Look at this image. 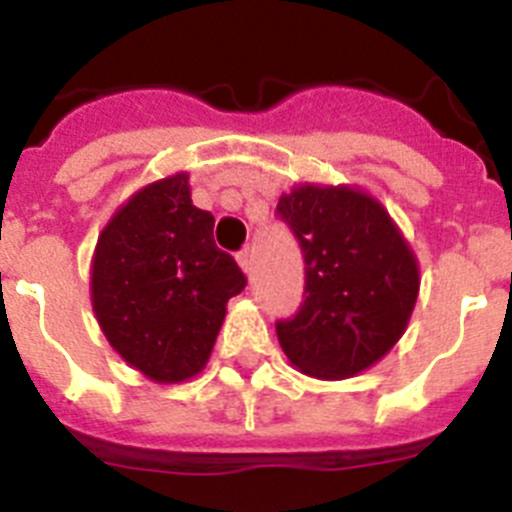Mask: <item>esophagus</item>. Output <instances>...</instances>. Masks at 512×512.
Listing matches in <instances>:
<instances>
[{
	"label": "esophagus",
	"instance_id": "obj_1",
	"mask_svg": "<svg viewBox=\"0 0 512 512\" xmlns=\"http://www.w3.org/2000/svg\"><path fill=\"white\" fill-rule=\"evenodd\" d=\"M238 266H241L243 269V274H246V277H251V269H253V261H251V251H241L238 253Z\"/></svg>",
	"mask_w": 512,
	"mask_h": 512
}]
</instances>
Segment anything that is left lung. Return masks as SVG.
<instances>
[{
  "mask_svg": "<svg viewBox=\"0 0 512 512\" xmlns=\"http://www.w3.org/2000/svg\"><path fill=\"white\" fill-rule=\"evenodd\" d=\"M277 210L305 253V302L277 323L289 364L333 382L372 369L418 302L413 246L387 207L356 184H295Z\"/></svg>",
  "mask_w": 512,
  "mask_h": 512,
  "instance_id": "1",
  "label": "left lung"
}]
</instances>
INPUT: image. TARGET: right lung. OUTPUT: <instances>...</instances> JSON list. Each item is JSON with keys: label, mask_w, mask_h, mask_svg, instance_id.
<instances>
[{"label": "right lung", "mask_w": 512, "mask_h": 512, "mask_svg": "<svg viewBox=\"0 0 512 512\" xmlns=\"http://www.w3.org/2000/svg\"><path fill=\"white\" fill-rule=\"evenodd\" d=\"M215 217L192 205L187 171L122 202L94 246L92 310L125 364L158 384L207 366L228 300L246 287L233 256L212 241Z\"/></svg>", "instance_id": "add662e5"}]
</instances>
